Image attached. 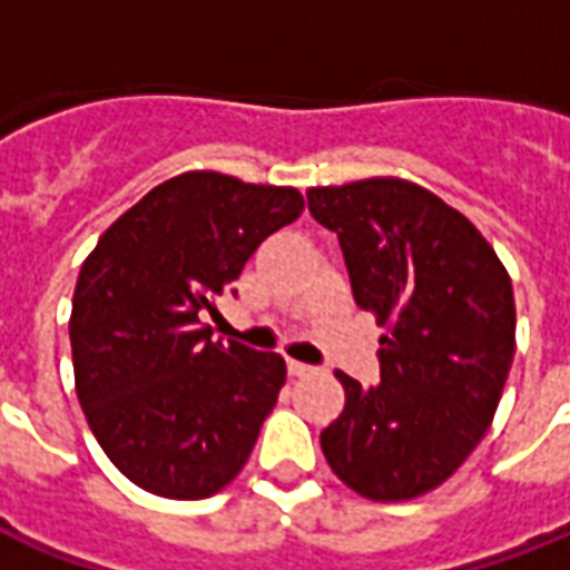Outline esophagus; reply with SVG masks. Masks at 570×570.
Listing matches in <instances>:
<instances>
[{
    "mask_svg": "<svg viewBox=\"0 0 570 570\" xmlns=\"http://www.w3.org/2000/svg\"><path fill=\"white\" fill-rule=\"evenodd\" d=\"M286 370H289V375H308L311 372V366H305V363H296V360H289V366H286Z\"/></svg>",
    "mask_w": 570,
    "mask_h": 570,
    "instance_id": "34e87169",
    "label": "esophagus"
}]
</instances>
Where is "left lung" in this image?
I'll return each instance as SVG.
<instances>
[{
  "mask_svg": "<svg viewBox=\"0 0 570 570\" xmlns=\"http://www.w3.org/2000/svg\"><path fill=\"white\" fill-rule=\"evenodd\" d=\"M308 210L387 330L375 387L335 372L345 409L321 449L347 489L412 501L464 464L498 412L515 354L510 274L464 213L400 176L308 188Z\"/></svg>",
  "mask_w": 570,
  "mask_h": 570,
  "instance_id": "obj_1",
  "label": "left lung"
}]
</instances>
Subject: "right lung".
I'll return each instance as SVG.
<instances>
[{"instance_id":"right-lung-1","label":"right lung","mask_w":570,"mask_h":570,"mask_svg":"<svg viewBox=\"0 0 570 570\" xmlns=\"http://www.w3.org/2000/svg\"><path fill=\"white\" fill-rule=\"evenodd\" d=\"M302 210L298 188L188 170L121 213L81 262L69 317L76 394L134 485L198 501L244 470L286 363L216 342L200 314Z\"/></svg>"}]
</instances>
